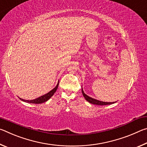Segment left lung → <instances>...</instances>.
I'll list each match as a JSON object with an SVG mask.
<instances>
[{
	"mask_svg": "<svg viewBox=\"0 0 147 147\" xmlns=\"http://www.w3.org/2000/svg\"><path fill=\"white\" fill-rule=\"evenodd\" d=\"M82 93L83 96H84V98H86V100L87 101H88L89 102H90L93 104H96V105H108V104H111L114 103V102H106L99 101L98 100H96V99L91 98V97H90V96H88L87 94L84 93L82 88Z\"/></svg>",
	"mask_w": 147,
	"mask_h": 147,
	"instance_id": "left-lung-1",
	"label": "left lung"
}]
</instances>
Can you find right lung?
<instances>
[{
	"mask_svg": "<svg viewBox=\"0 0 147 147\" xmlns=\"http://www.w3.org/2000/svg\"><path fill=\"white\" fill-rule=\"evenodd\" d=\"M58 84L59 82L57 84V86L54 88L53 90H51L50 92H49L48 93H47L45 94H44V95L40 96V97H39L38 98H36L34 99V100H23V99L22 98H20L21 100H23L24 102H29V103H32V104H41V103H43L45 102H46L49 100V99L55 93L56 91L57 90V89H58Z\"/></svg>",
	"mask_w": 147,
	"mask_h": 147,
	"instance_id": "1",
	"label": "right lung"
}]
</instances>
